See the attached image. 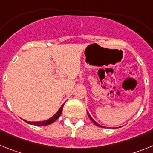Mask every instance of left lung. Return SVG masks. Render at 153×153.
<instances>
[{"instance_id": "obj_1", "label": "left lung", "mask_w": 153, "mask_h": 153, "mask_svg": "<svg viewBox=\"0 0 153 153\" xmlns=\"http://www.w3.org/2000/svg\"><path fill=\"white\" fill-rule=\"evenodd\" d=\"M87 113H88V117H89V119H91V121H92V123H95V125H96V126H99V127H102V128H105L104 126H100V125H99V124H98V123H96V122H95V120H94V119H92V118H91V115H90V114H89V113H88V111H87Z\"/></svg>"}]
</instances>
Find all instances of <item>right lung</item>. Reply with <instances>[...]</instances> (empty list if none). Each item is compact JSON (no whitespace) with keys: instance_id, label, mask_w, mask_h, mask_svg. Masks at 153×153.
Returning a JSON list of instances; mask_svg holds the SVG:
<instances>
[{"instance_id":"1","label":"right lung","mask_w":153,"mask_h":153,"mask_svg":"<svg viewBox=\"0 0 153 153\" xmlns=\"http://www.w3.org/2000/svg\"><path fill=\"white\" fill-rule=\"evenodd\" d=\"M63 106L64 104L61 106V108L58 109V111H57L56 113L54 114L51 118L48 119V120H45V121H40V122H29V121H26L25 120L26 123H27L28 124L30 125H34V126H48V125H50L51 123H53L54 121H56L57 119L60 117V115H62V109H63Z\"/></svg>"}]
</instances>
